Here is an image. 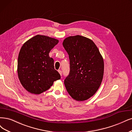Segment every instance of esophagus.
Here are the masks:
<instances>
[{"label": "esophagus", "instance_id": "esophagus-1", "mask_svg": "<svg viewBox=\"0 0 132 132\" xmlns=\"http://www.w3.org/2000/svg\"><path fill=\"white\" fill-rule=\"evenodd\" d=\"M58 72H59V73H60V76H62V71H61V70H58Z\"/></svg>", "mask_w": 132, "mask_h": 132}]
</instances>
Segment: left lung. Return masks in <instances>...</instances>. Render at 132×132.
I'll return each instance as SVG.
<instances>
[{"instance_id": "8db88e82", "label": "left lung", "mask_w": 132, "mask_h": 132, "mask_svg": "<svg viewBox=\"0 0 132 132\" xmlns=\"http://www.w3.org/2000/svg\"><path fill=\"white\" fill-rule=\"evenodd\" d=\"M62 45L70 59V73L64 80L67 91L76 101H85L101 85L104 73L103 57L95 43L84 36L68 37Z\"/></svg>"}]
</instances>
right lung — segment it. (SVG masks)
<instances>
[{"instance_id": "obj_1", "label": "right lung", "mask_w": 132, "mask_h": 132, "mask_svg": "<svg viewBox=\"0 0 132 132\" xmlns=\"http://www.w3.org/2000/svg\"><path fill=\"white\" fill-rule=\"evenodd\" d=\"M58 42L56 39L37 35L23 44L18 55L17 72L21 84L28 92L40 94L60 79L53 59L49 56Z\"/></svg>"}]
</instances>
